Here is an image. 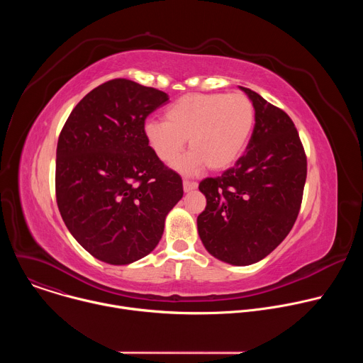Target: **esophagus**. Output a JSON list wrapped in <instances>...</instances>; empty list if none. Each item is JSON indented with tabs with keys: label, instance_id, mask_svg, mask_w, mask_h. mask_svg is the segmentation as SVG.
Masks as SVG:
<instances>
[{
	"label": "esophagus",
	"instance_id": "1",
	"mask_svg": "<svg viewBox=\"0 0 363 363\" xmlns=\"http://www.w3.org/2000/svg\"><path fill=\"white\" fill-rule=\"evenodd\" d=\"M184 191L185 192H191V191H194V189H196V182H191V181H188V179H184Z\"/></svg>",
	"mask_w": 363,
	"mask_h": 363
}]
</instances>
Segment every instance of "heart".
I'll return each mask as SVG.
<instances>
[{
    "label": "heart",
    "mask_w": 363,
    "mask_h": 363,
    "mask_svg": "<svg viewBox=\"0 0 363 363\" xmlns=\"http://www.w3.org/2000/svg\"><path fill=\"white\" fill-rule=\"evenodd\" d=\"M255 123L252 100L244 93H189L165 112V122L147 121L143 135L157 157L172 164L188 139L192 150L178 169L192 172L230 168L244 152Z\"/></svg>",
    "instance_id": "1"
}]
</instances>
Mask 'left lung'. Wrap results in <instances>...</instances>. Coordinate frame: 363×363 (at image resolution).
I'll list each match as a JSON object with an SVG mask.
<instances>
[{
    "label": "left lung",
    "mask_w": 363,
    "mask_h": 363,
    "mask_svg": "<svg viewBox=\"0 0 363 363\" xmlns=\"http://www.w3.org/2000/svg\"><path fill=\"white\" fill-rule=\"evenodd\" d=\"M241 89L255 108L251 139L233 168L199 182L206 206L196 220L205 248L234 266L260 262L287 237L307 177L306 152L290 116Z\"/></svg>",
    "instance_id": "left-lung-1"
}]
</instances>
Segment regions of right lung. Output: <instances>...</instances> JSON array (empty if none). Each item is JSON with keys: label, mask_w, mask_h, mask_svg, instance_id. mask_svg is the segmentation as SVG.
Wrapping results in <instances>:
<instances>
[{"label": "right lung", "mask_w": 363, "mask_h": 363, "mask_svg": "<svg viewBox=\"0 0 363 363\" xmlns=\"http://www.w3.org/2000/svg\"><path fill=\"white\" fill-rule=\"evenodd\" d=\"M168 94L128 79L87 93L57 142L56 199L76 241L97 260L133 263L158 245L182 198L181 177L147 145L146 118Z\"/></svg>", "instance_id": "right-lung-1"}]
</instances>
